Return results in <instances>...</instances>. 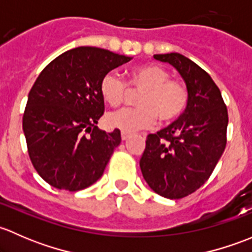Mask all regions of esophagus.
<instances>
[{
  "mask_svg": "<svg viewBox=\"0 0 252 252\" xmlns=\"http://www.w3.org/2000/svg\"><path fill=\"white\" fill-rule=\"evenodd\" d=\"M121 136H122V140H126V139H128L129 136H130V134L126 133V131H122Z\"/></svg>",
  "mask_w": 252,
  "mask_h": 252,
  "instance_id": "obj_1",
  "label": "esophagus"
}]
</instances>
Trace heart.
Returning a JSON list of instances; mask_svg holds the SVG:
<instances>
[{
    "mask_svg": "<svg viewBox=\"0 0 252 252\" xmlns=\"http://www.w3.org/2000/svg\"><path fill=\"white\" fill-rule=\"evenodd\" d=\"M129 86L141 91L136 108H122L110 112L106 122L112 128L133 133L151 126L158 117L162 123L179 118L189 102V91L183 81L171 79V74L159 65H140L131 70ZM103 100L112 106L123 102L128 91L126 81L116 72L103 75L100 84Z\"/></svg>",
    "mask_w": 252,
    "mask_h": 252,
    "instance_id": "obj_1",
    "label": "heart"
}]
</instances>
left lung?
<instances>
[{"mask_svg": "<svg viewBox=\"0 0 252 252\" xmlns=\"http://www.w3.org/2000/svg\"><path fill=\"white\" fill-rule=\"evenodd\" d=\"M184 79L189 102L167 128L149 134L140 168L149 187L167 199H182L205 184L227 144L228 111L220 91L201 67L180 53L155 55Z\"/></svg>", "mask_w": 252, "mask_h": 252, "instance_id": "8db88e82", "label": "left lung"}]
</instances>
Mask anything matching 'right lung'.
I'll return each instance as SVG.
<instances>
[{
    "instance_id": "obj_1",
    "label": "right lung",
    "mask_w": 252,
    "mask_h": 252,
    "mask_svg": "<svg viewBox=\"0 0 252 252\" xmlns=\"http://www.w3.org/2000/svg\"><path fill=\"white\" fill-rule=\"evenodd\" d=\"M131 57L81 46L56 57L44 68L28 96L23 131L40 177L61 190L78 191L97 182L121 131L100 130L105 111L103 75Z\"/></svg>"
}]
</instances>
